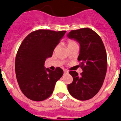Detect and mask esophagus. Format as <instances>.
Returning <instances> with one entry per match:
<instances>
[{
  "mask_svg": "<svg viewBox=\"0 0 121 121\" xmlns=\"http://www.w3.org/2000/svg\"><path fill=\"white\" fill-rule=\"evenodd\" d=\"M64 73H69V71L67 70H64Z\"/></svg>",
  "mask_w": 121,
  "mask_h": 121,
  "instance_id": "34e87169",
  "label": "esophagus"
}]
</instances>
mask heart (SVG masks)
<instances>
[{"label":"heart","mask_w":121,"mask_h":121,"mask_svg":"<svg viewBox=\"0 0 121 121\" xmlns=\"http://www.w3.org/2000/svg\"><path fill=\"white\" fill-rule=\"evenodd\" d=\"M75 45H78L76 42H75L74 40H69V42H68V47H70V46H75Z\"/></svg>","instance_id":"1"}]
</instances>
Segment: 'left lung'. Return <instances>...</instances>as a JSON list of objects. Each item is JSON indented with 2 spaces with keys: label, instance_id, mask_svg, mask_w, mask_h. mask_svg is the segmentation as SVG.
I'll list each match as a JSON object with an SVG mask.
<instances>
[{
  "label": "left lung",
  "instance_id": "1",
  "mask_svg": "<svg viewBox=\"0 0 121 121\" xmlns=\"http://www.w3.org/2000/svg\"><path fill=\"white\" fill-rule=\"evenodd\" d=\"M67 36L79 43L78 60L82 70L80 76L76 71L69 72L73 82L68 84V90L75 99L87 100L97 94L104 83L107 69L105 46L100 36L91 29L72 30Z\"/></svg>",
  "mask_w": 121,
  "mask_h": 121
}]
</instances>
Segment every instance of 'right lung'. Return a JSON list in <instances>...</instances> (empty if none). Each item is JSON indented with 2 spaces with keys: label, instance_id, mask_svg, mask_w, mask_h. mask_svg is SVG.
<instances>
[{
  "label": "right lung",
  "instance_id": "1",
  "mask_svg": "<svg viewBox=\"0 0 121 121\" xmlns=\"http://www.w3.org/2000/svg\"><path fill=\"white\" fill-rule=\"evenodd\" d=\"M66 31L37 30L22 41L15 60L17 81L24 95L34 101H42L52 94L56 83L63 75L60 67L54 71L45 67Z\"/></svg>",
  "mask_w": 121,
  "mask_h": 121
}]
</instances>
